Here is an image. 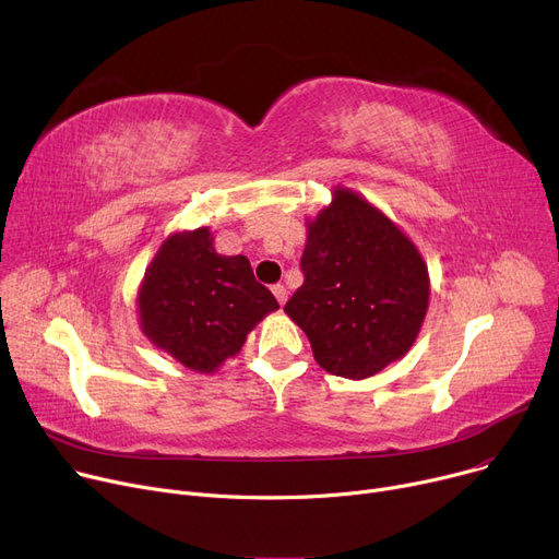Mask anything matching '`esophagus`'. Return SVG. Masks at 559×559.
Returning <instances> with one entry per match:
<instances>
[{
  "instance_id": "34e87169",
  "label": "esophagus",
  "mask_w": 559,
  "mask_h": 559,
  "mask_svg": "<svg viewBox=\"0 0 559 559\" xmlns=\"http://www.w3.org/2000/svg\"><path fill=\"white\" fill-rule=\"evenodd\" d=\"M272 292H274V297H276V301H278L281 306L287 301V289H285V285H281V283H278V285H274V287H272Z\"/></svg>"
}]
</instances>
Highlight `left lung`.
Masks as SVG:
<instances>
[{
	"instance_id": "left-lung-1",
	"label": "left lung",
	"mask_w": 559,
	"mask_h": 559,
	"mask_svg": "<svg viewBox=\"0 0 559 559\" xmlns=\"http://www.w3.org/2000/svg\"><path fill=\"white\" fill-rule=\"evenodd\" d=\"M304 285L285 304L329 373L362 380L403 358L428 310V267L413 240L358 192L335 188L308 222Z\"/></svg>"
}]
</instances>
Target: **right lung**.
Segmentation results:
<instances>
[{
	"label": "right lung",
	"mask_w": 559,
	"mask_h": 559,
	"mask_svg": "<svg viewBox=\"0 0 559 559\" xmlns=\"http://www.w3.org/2000/svg\"><path fill=\"white\" fill-rule=\"evenodd\" d=\"M278 308L245 255H219L209 228L174 233L144 272L140 329L183 367L213 373Z\"/></svg>",
	"instance_id": "add662e5"
}]
</instances>
